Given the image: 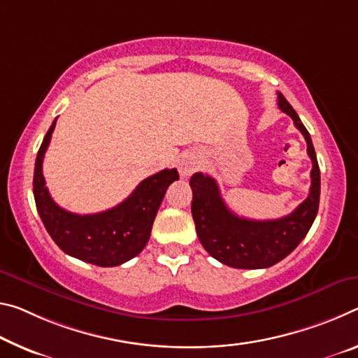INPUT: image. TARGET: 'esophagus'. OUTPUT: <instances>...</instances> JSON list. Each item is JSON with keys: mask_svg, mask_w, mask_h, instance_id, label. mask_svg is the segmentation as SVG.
<instances>
[{"mask_svg": "<svg viewBox=\"0 0 358 358\" xmlns=\"http://www.w3.org/2000/svg\"><path fill=\"white\" fill-rule=\"evenodd\" d=\"M201 162H202V157L199 152L188 151L180 161V173L183 175V177H189L192 172H196V170L199 169Z\"/></svg>", "mask_w": 358, "mask_h": 358, "instance_id": "esophagus-1", "label": "esophagus"}]
</instances>
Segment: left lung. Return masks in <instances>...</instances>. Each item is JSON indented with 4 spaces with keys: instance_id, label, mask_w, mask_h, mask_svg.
<instances>
[{
    "instance_id": "1",
    "label": "left lung",
    "mask_w": 358,
    "mask_h": 358,
    "mask_svg": "<svg viewBox=\"0 0 358 358\" xmlns=\"http://www.w3.org/2000/svg\"><path fill=\"white\" fill-rule=\"evenodd\" d=\"M277 105L293 119L294 126L304 135L312 161L309 196L290 215L264 221L237 217L224 203L217 181L210 175L197 172L189 180L191 213L197 237L210 257L231 268L263 269L279 263L304 239L319 210L320 169L310 135L280 92H277Z\"/></svg>"
}]
</instances>
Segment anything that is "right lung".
<instances>
[{"label": "right lung", "mask_w": 358, "mask_h": 358, "mask_svg": "<svg viewBox=\"0 0 358 358\" xmlns=\"http://www.w3.org/2000/svg\"><path fill=\"white\" fill-rule=\"evenodd\" d=\"M55 122L39 146L33 175V194L44 228L60 250L70 257L101 268L126 263L148 243L159 206L169 186L178 180L177 169H164L145 178L126 201L105 212L71 213L52 201L43 175L44 155Z\"/></svg>", "instance_id": "add662e5"}]
</instances>
